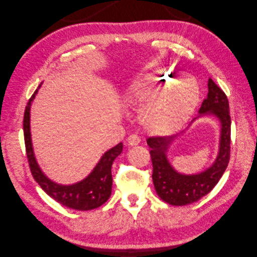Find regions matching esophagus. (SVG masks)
I'll list each match as a JSON object with an SVG mask.
<instances>
[{
  "mask_svg": "<svg viewBox=\"0 0 257 257\" xmlns=\"http://www.w3.org/2000/svg\"><path fill=\"white\" fill-rule=\"evenodd\" d=\"M141 139L137 136V135H131L128 138H127V143L128 145L131 146H136L140 143Z\"/></svg>",
  "mask_w": 257,
  "mask_h": 257,
  "instance_id": "34e87169",
  "label": "esophagus"
}]
</instances>
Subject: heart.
Segmentation results:
<instances>
[{"label":"heart","mask_w":257,"mask_h":257,"mask_svg":"<svg viewBox=\"0 0 257 257\" xmlns=\"http://www.w3.org/2000/svg\"><path fill=\"white\" fill-rule=\"evenodd\" d=\"M175 71L156 69L134 80L126 89L130 102L140 106L138 119L151 135L167 137L184 127L200 100L198 83Z\"/></svg>","instance_id":"1"}]
</instances>
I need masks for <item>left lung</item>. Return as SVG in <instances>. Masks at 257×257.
<instances>
[{"mask_svg": "<svg viewBox=\"0 0 257 257\" xmlns=\"http://www.w3.org/2000/svg\"><path fill=\"white\" fill-rule=\"evenodd\" d=\"M197 119L204 116H213L219 122L218 153L211 166L198 174H181L170 164L167 153L175 141V137H152L146 140L151 148L153 162V182L159 197L164 202L184 206L197 202L209 193L217 184L228 166L230 159L231 120L229 102L226 94L214 81L208 79V94L204 99Z\"/></svg>", "mask_w": 257, "mask_h": 257, "instance_id": "left-lung-1", "label": "left lung"}]
</instances>
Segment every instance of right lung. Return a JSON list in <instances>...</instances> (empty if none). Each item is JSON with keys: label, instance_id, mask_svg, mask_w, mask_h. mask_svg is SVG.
Here are the masks:
<instances>
[{"label": "right lung", "instance_id": "add662e5", "mask_svg": "<svg viewBox=\"0 0 257 257\" xmlns=\"http://www.w3.org/2000/svg\"><path fill=\"white\" fill-rule=\"evenodd\" d=\"M41 85L42 83L31 96L26 105L25 114H24V138H25L26 153L31 174L42 189L63 206L79 211L98 208L108 200L112 193V164L121 154L123 144L120 142L111 150L105 152L90 175L74 184L63 185L49 179L36 161L30 132V108Z\"/></svg>", "mask_w": 257, "mask_h": 257}]
</instances>
